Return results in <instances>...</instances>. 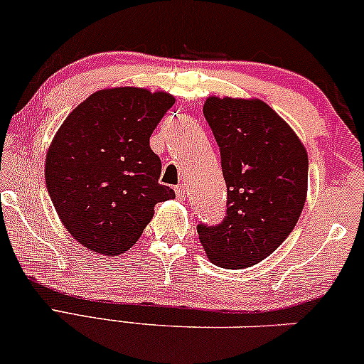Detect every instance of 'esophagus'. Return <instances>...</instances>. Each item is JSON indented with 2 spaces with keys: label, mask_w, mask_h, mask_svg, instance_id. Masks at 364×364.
Returning a JSON list of instances; mask_svg holds the SVG:
<instances>
[{
  "label": "esophagus",
  "mask_w": 364,
  "mask_h": 364,
  "mask_svg": "<svg viewBox=\"0 0 364 364\" xmlns=\"http://www.w3.org/2000/svg\"><path fill=\"white\" fill-rule=\"evenodd\" d=\"M176 196L178 200H186V186H183V183L176 187Z\"/></svg>",
  "instance_id": "1"
}]
</instances>
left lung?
Masks as SVG:
<instances>
[{"mask_svg":"<svg viewBox=\"0 0 364 364\" xmlns=\"http://www.w3.org/2000/svg\"><path fill=\"white\" fill-rule=\"evenodd\" d=\"M204 117L220 149L228 215L214 228L199 224L197 232L212 264L251 267L297 224L308 196V152L259 98L209 97Z\"/></svg>","mask_w":364,"mask_h":364,"instance_id":"1","label":"left lung"}]
</instances>
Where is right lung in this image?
<instances>
[{
    "label": "right lung",
    "mask_w": 364,
    "mask_h": 364,
    "mask_svg": "<svg viewBox=\"0 0 364 364\" xmlns=\"http://www.w3.org/2000/svg\"><path fill=\"white\" fill-rule=\"evenodd\" d=\"M176 103L139 87L98 90L65 119L51 140L45 181L61 224L83 247L119 256L134 245L159 202L162 162L150 135Z\"/></svg>",
    "instance_id": "right-lung-1"
}]
</instances>
